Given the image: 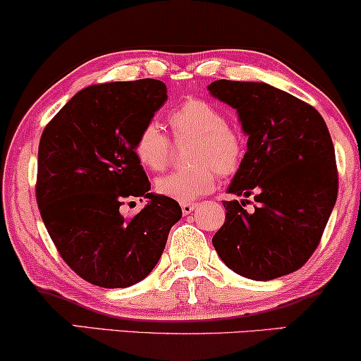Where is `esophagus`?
<instances>
[{"mask_svg": "<svg viewBox=\"0 0 361 361\" xmlns=\"http://www.w3.org/2000/svg\"><path fill=\"white\" fill-rule=\"evenodd\" d=\"M195 207H197V204H190V202H184V204H180V209H182V212H184L185 216L190 214V212H192Z\"/></svg>", "mask_w": 361, "mask_h": 361, "instance_id": "34e87169", "label": "esophagus"}]
</instances>
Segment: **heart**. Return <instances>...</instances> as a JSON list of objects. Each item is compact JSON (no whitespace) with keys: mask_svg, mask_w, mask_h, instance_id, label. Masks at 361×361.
Segmentation results:
<instances>
[{"mask_svg":"<svg viewBox=\"0 0 361 361\" xmlns=\"http://www.w3.org/2000/svg\"><path fill=\"white\" fill-rule=\"evenodd\" d=\"M177 142L192 140L189 162L192 167L176 171L155 180V190L179 202L197 201L216 188V172L231 176L241 166L244 140L241 132L217 106L204 100H188L167 118ZM133 154L142 167L162 171L171 160V140L157 123H147L137 135Z\"/></svg>","mask_w":361,"mask_h":361,"instance_id":"heart-1","label":"heart"}]
</instances>
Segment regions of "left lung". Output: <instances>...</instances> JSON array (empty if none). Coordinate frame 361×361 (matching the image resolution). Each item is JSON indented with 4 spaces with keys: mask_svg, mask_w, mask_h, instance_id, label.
Instances as JSON below:
<instances>
[{
    "mask_svg": "<svg viewBox=\"0 0 361 361\" xmlns=\"http://www.w3.org/2000/svg\"><path fill=\"white\" fill-rule=\"evenodd\" d=\"M207 90L238 112L247 152L222 201L226 222L212 238L224 264L255 281L286 276L310 259L338 195L330 132L317 109L262 82L216 80ZM255 195V211L243 209Z\"/></svg>",
    "mask_w": 361,
    "mask_h": 361,
    "instance_id": "left-lung-1",
    "label": "left lung"
}]
</instances>
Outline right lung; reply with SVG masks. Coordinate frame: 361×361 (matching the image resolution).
Instances as JSON below:
<instances>
[{
  "label": "right lung",
  "mask_w": 361,
  "mask_h": 361,
  "mask_svg": "<svg viewBox=\"0 0 361 361\" xmlns=\"http://www.w3.org/2000/svg\"><path fill=\"white\" fill-rule=\"evenodd\" d=\"M166 100V83L154 78L90 85L75 93L42 133L39 214L63 261L95 286L142 281L182 217L176 201L150 192L133 154L142 127ZM127 197L147 199L133 218L119 212Z\"/></svg>",
  "instance_id": "add662e5"
}]
</instances>
